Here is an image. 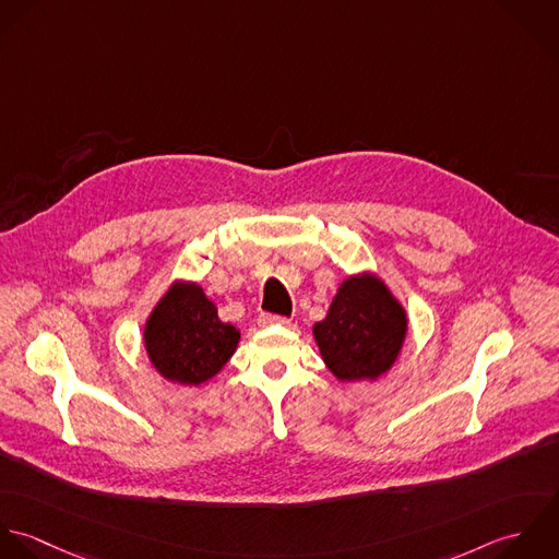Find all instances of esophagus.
Masks as SVG:
<instances>
[{
	"mask_svg": "<svg viewBox=\"0 0 559 559\" xmlns=\"http://www.w3.org/2000/svg\"><path fill=\"white\" fill-rule=\"evenodd\" d=\"M257 324L261 326V329H267V326H287V324H292V320L289 318H283V316H272V313H261L259 316V320H257Z\"/></svg>",
	"mask_w": 559,
	"mask_h": 559,
	"instance_id": "34e87169",
	"label": "esophagus"
}]
</instances>
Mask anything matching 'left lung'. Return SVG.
<instances>
[{
  "label": "left lung",
  "instance_id": "obj_1",
  "mask_svg": "<svg viewBox=\"0 0 559 559\" xmlns=\"http://www.w3.org/2000/svg\"><path fill=\"white\" fill-rule=\"evenodd\" d=\"M408 335V313L373 272L341 281L329 313L313 326L318 349L341 382H376L391 371Z\"/></svg>",
  "mask_w": 559,
  "mask_h": 559
}]
</instances>
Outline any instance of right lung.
Returning <instances> with one entry per match:
<instances>
[{
	"label": "right lung",
	"mask_w": 559,
	"mask_h": 559,
	"mask_svg": "<svg viewBox=\"0 0 559 559\" xmlns=\"http://www.w3.org/2000/svg\"><path fill=\"white\" fill-rule=\"evenodd\" d=\"M241 333L218 318L197 281H175L151 309L142 343L153 369L168 382L199 386L235 354Z\"/></svg>",
	"instance_id": "1"
}]
</instances>
